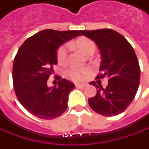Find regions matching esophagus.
Returning a JSON list of instances; mask_svg holds the SVG:
<instances>
[{"label":"esophagus","mask_w":149,"mask_h":149,"mask_svg":"<svg viewBox=\"0 0 149 149\" xmlns=\"http://www.w3.org/2000/svg\"><path fill=\"white\" fill-rule=\"evenodd\" d=\"M86 85H87V84H75V87H76L77 88H84Z\"/></svg>","instance_id":"1"}]
</instances>
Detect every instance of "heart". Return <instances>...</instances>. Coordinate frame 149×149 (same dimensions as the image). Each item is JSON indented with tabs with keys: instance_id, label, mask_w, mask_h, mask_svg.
I'll list each match as a JSON object with an SVG mask.
<instances>
[{
	"instance_id": "b5f03b06",
	"label": "heart",
	"mask_w": 149,
	"mask_h": 149,
	"mask_svg": "<svg viewBox=\"0 0 149 149\" xmlns=\"http://www.w3.org/2000/svg\"><path fill=\"white\" fill-rule=\"evenodd\" d=\"M74 45L76 46L80 50L81 53H83L84 55H87L90 52H94L95 50V44L88 38L82 37L78 39L74 43ZM68 45H63L58 49L57 53V61L60 64H64L66 61L67 56H68ZM89 72V69L88 68H75V67H70L66 71V75L69 79H72L74 81L83 80L86 76V74Z\"/></svg>"
}]
</instances>
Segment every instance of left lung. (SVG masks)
<instances>
[{"instance_id":"left-lung-1","label":"left lung","mask_w":149,"mask_h":149,"mask_svg":"<svg viewBox=\"0 0 149 149\" xmlns=\"http://www.w3.org/2000/svg\"><path fill=\"white\" fill-rule=\"evenodd\" d=\"M81 34L95 42L100 50L101 74L96 79L108 78L105 88L90 83L97 92L88 99L89 105L105 117L119 114L134 100L139 88L140 69L134 49L124 36L112 29L81 31Z\"/></svg>"}]
</instances>
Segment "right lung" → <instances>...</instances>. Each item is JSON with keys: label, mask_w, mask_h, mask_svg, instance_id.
I'll return each instance as SVG.
<instances>
[{"label": "right lung", "mask_w": 149, "mask_h": 149, "mask_svg": "<svg viewBox=\"0 0 149 149\" xmlns=\"http://www.w3.org/2000/svg\"><path fill=\"white\" fill-rule=\"evenodd\" d=\"M81 36V31L45 29L26 40L18 49L13 65V82L19 102L31 114L41 119H53L67 109L70 92L74 84L57 76V86L47 81L57 63L59 46Z\"/></svg>", "instance_id": "1"}]
</instances>
